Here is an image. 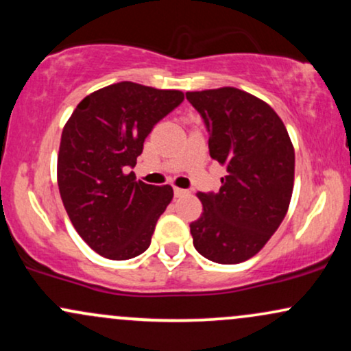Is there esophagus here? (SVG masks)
<instances>
[{"label": "esophagus", "mask_w": 351, "mask_h": 351, "mask_svg": "<svg viewBox=\"0 0 351 351\" xmlns=\"http://www.w3.org/2000/svg\"><path fill=\"white\" fill-rule=\"evenodd\" d=\"M173 191H175V196H176V198H181V196L188 195V189H181V188H175V189H173Z\"/></svg>", "instance_id": "34e87169"}]
</instances>
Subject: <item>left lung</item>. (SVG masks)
<instances>
[{"mask_svg": "<svg viewBox=\"0 0 351 351\" xmlns=\"http://www.w3.org/2000/svg\"><path fill=\"white\" fill-rule=\"evenodd\" d=\"M209 134V155L226 167L217 193H198L203 213L189 224L196 251L217 264L256 256L287 215L295 152L280 117L236 87L186 92Z\"/></svg>", "mask_w": 351, "mask_h": 351, "instance_id": "obj_1", "label": "left lung"}]
</instances>
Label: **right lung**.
<instances>
[{"mask_svg": "<svg viewBox=\"0 0 351 351\" xmlns=\"http://www.w3.org/2000/svg\"><path fill=\"white\" fill-rule=\"evenodd\" d=\"M181 90L119 82L92 92L72 112L60 136L58 184L72 226L100 256L125 261L152 243L173 198L128 171L156 123L183 102Z\"/></svg>", "mask_w": 351, "mask_h": 351, "instance_id": "1", "label": "right lung"}]
</instances>
